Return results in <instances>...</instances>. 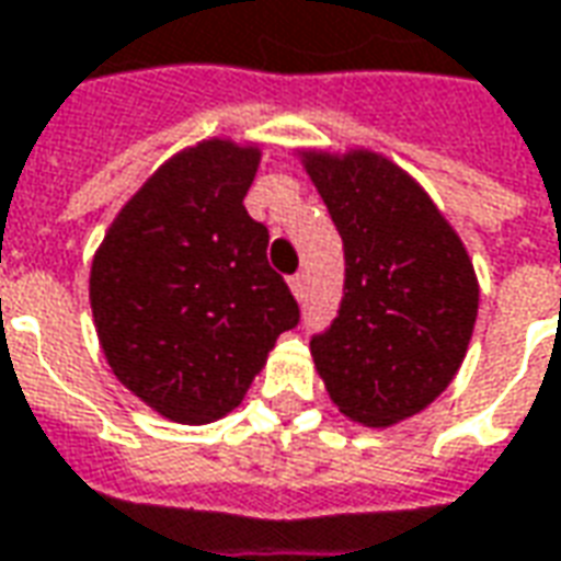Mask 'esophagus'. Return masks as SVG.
Returning <instances> with one entry per match:
<instances>
[{"label":"esophagus","mask_w":561,"mask_h":561,"mask_svg":"<svg viewBox=\"0 0 561 561\" xmlns=\"http://www.w3.org/2000/svg\"><path fill=\"white\" fill-rule=\"evenodd\" d=\"M288 285H291V291L297 300H304V297H307V288H309L307 273H294L291 279H288Z\"/></svg>","instance_id":"obj_1"}]
</instances>
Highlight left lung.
<instances>
[{
    "label": "left lung",
    "mask_w": 561,
    "mask_h": 561,
    "mask_svg": "<svg viewBox=\"0 0 561 561\" xmlns=\"http://www.w3.org/2000/svg\"><path fill=\"white\" fill-rule=\"evenodd\" d=\"M343 240L336 319L309 348L340 413L370 428L416 416L465 362L480 288L458 233L428 194L374 151H307Z\"/></svg>",
    "instance_id": "1"
}]
</instances>
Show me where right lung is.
Returning <instances> with one entry per match:
<instances>
[{
    "label": "right lung",
    "mask_w": 561,
    "mask_h": 561,
    "mask_svg": "<svg viewBox=\"0 0 561 561\" xmlns=\"http://www.w3.org/2000/svg\"><path fill=\"white\" fill-rule=\"evenodd\" d=\"M261 151L209 139L167 160L108 227L90 307L115 376L160 416L203 425L240 407L300 307L242 199Z\"/></svg>",
    "instance_id": "right-lung-1"
}]
</instances>
